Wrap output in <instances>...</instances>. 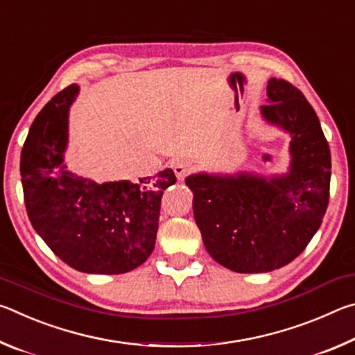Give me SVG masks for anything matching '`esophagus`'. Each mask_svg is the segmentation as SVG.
I'll return each instance as SVG.
<instances>
[{"instance_id": "34e87169", "label": "esophagus", "mask_w": 355, "mask_h": 355, "mask_svg": "<svg viewBox=\"0 0 355 355\" xmlns=\"http://www.w3.org/2000/svg\"><path fill=\"white\" fill-rule=\"evenodd\" d=\"M192 169V164L189 161H177L175 164H173V172H175V175L178 180H183Z\"/></svg>"}]
</instances>
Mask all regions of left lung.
Listing matches in <instances>:
<instances>
[{
    "instance_id": "obj_1",
    "label": "left lung",
    "mask_w": 355,
    "mask_h": 355,
    "mask_svg": "<svg viewBox=\"0 0 355 355\" xmlns=\"http://www.w3.org/2000/svg\"><path fill=\"white\" fill-rule=\"evenodd\" d=\"M263 119L291 136L290 167L263 177L194 173L186 184L203 244L235 272H269L300 255L320 228L329 203L330 150L304 94L271 78Z\"/></svg>"
}]
</instances>
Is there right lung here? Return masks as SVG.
<instances>
[{"mask_svg": "<svg viewBox=\"0 0 355 355\" xmlns=\"http://www.w3.org/2000/svg\"><path fill=\"white\" fill-rule=\"evenodd\" d=\"M80 87L70 84L34 119L21 150L20 173L28 218L55 254L76 271L123 274L155 248L161 197L177 182L172 169L139 182L95 183L64 163L69 110Z\"/></svg>", "mask_w": 355, "mask_h": 355, "instance_id": "obj_1", "label": "right lung"}]
</instances>
